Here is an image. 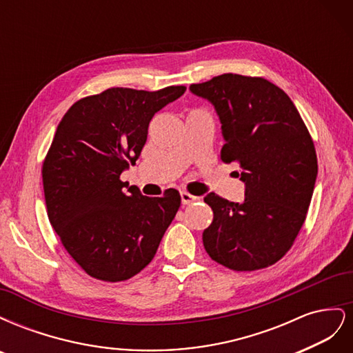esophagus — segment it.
Here are the masks:
<instances>
[{
    "label": "esophagus",
    "mask_w": 353,
    "mask_h": 353,
    "mask_svg": "<svg viewBox=\"0 0 353 353\" xmlns=\"http://www.w3.org/2000/svg\"><path fill=\"white\" fill-rule=\"evenodd\" d=\"M181 200H183V205H190V203L197 201V200H200V199L196 197V196H193V194L187 193V191H183V193H181Z\"/></svg>",
    "instance_id": "34e87169"
}]
</instances>
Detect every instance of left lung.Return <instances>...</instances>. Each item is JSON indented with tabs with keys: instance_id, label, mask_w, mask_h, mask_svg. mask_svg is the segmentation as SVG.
I'll list each match as a JSON object with an SVG mask.
<instances>
[{
	"instance_id": "obj_1",
	"label": "left lung",
	"mask_w": 353,
	"mask_h": 353,
	"mask_svg": "<svg viewBox=\"0 0 353 353\" xmlns=\"http://www.w3.org/2000/svg\"><path fill=\"white\" fill-rule=\"evenodd\" d=\"M190 91L215 108L221 159L237 162L244 201L208 194L213 221L203 231L210 258L234 271L279 262L301 231L315 187L314 141L290 97L263 78L223 73Z\"/></svg>"
}]
</instances>
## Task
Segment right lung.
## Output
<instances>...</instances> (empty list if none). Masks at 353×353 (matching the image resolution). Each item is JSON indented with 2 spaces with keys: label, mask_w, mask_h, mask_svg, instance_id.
Instances as JSON below:
<instances>
[{
  "label": "right lung",
  "mask_w": 353,
  "mask_h": 353,
  "mask_svg": "<svg viewBox=\"0 0 353 353\" xmlns=\"http://www.w3.org/2000/svg\"><path fill=\"white\" fill-rule=\"evenodd\" d=\"M185 90L109 88L74 103L57 126L42 163L48 219L92 279L117 283L144 270L176 215V190L125 193L121 174L140 157L153 116Z\"/></svg>",
  "instance_id": "add662e5"
}]
</instances>
